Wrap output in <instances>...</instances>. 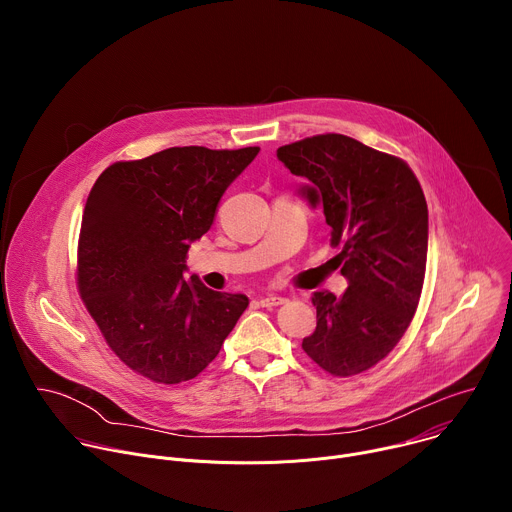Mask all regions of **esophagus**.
I'll list each match as a JSON object with an SVG mask.
<instances>
[{"instance_id":"34e87169","label":"esophagus","mask_w":512,"mask_h":512,"mask_svg":"<svg viewBox=\"0 0 512 512\" xmlns=\"http://www.w3.org/2000/svg\"><path fill=\"white\" fill-rule=\"evenodd\" d=\"M259 304H261L263 308H273V306H281V304H285V298L275 296V294H269V296L259 298Z\"/></svg>"}]
</instances>
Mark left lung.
Segmentation results:
<instances>
[{"label": "left lung", "mask_w": 512, "mask_h": 512, "mask_svg": "<svg viewBox=\"0 0 512 512\" xmlns=\"http://www.w3.org/2000/svg\"><path fill=\"white\" fill-rule=\"evenodd\" d=\"M277 158L312 186L324 206L348 289L316 291V330L302 348L334 377H354L383 360L417 310L427 263V202L397 156L348 135L324 133L281 145Z\"/></svg>", "instance_id": "left-lung-1"}]
</instances>
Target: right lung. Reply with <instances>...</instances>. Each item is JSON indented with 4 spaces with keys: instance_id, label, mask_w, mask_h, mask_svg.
Listing matches in <instances>:
<instances>
[{
    "instance_id": "add662e5",
    "label": "right lung",
    "mask_w": 512,
    "mask_h": 512,
    "mask_svg": "<svg viewBox=\"0 0 512 512\" xmlns=\"http://www.w3.org/2000/svg\"><path fill=\"white\" fill-rule=\"evenodd\" d=\"M259 148H168L111 164L83 212L77 287L105 342L127 367L176 385L216 358L249 300L184 279L190 245Z\"/></svg>"
}]
</instances>
